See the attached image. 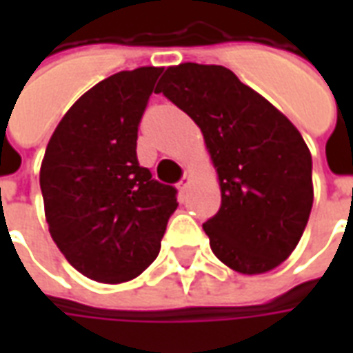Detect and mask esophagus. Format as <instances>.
I'll list each match as a JSON object with an SVG mask.
<instances>
[{"label": "esophagus", "mask_w": 353, "mask_h": 353, "mask_svg": "<svg viewBox=\"0 0 353 353\" xmlns=\"http://www.w3.org/2000/svg\"><path fill=\"white\" fill-rule=\"evenodd\" d=\"M189 185H191V176H189V172H187L183 179L179 181V189H181V191L185 192V191H187V189H189Z\"/></svg>", "instance_id": "1"}]
</instances>
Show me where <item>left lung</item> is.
Segmentation results:
<instances>
[{
	"instance_id": "left-lung-1",
	"label": "left lung",
	"mask_w": 353,
	"mask_h": 353,
	"mask_svg": "<svg viewBox=\"0 0 353 353\" xmlns=\"http://www.w3.org/2000/svg\"><path fill=\"white\" fill-rule=\"evenodd\" d=\"M159 92L199 124L217 174L221 208L202 225L215 257L248 276L280 266L314 202L312 154L301 132L223 65H170Z\"/></svg>"
}]
</instances>
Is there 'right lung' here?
<instances>
[{"mask_svg": "<svg viewBox=\"0 0 353 353\" xmlns=\"http://www.w3.org/2000/svg\"><path fill=\"white\" fill-rule=\"evenodd\" d=\"M162 68L100 81L68 109L39 170L49 232L68 263L101 283H124L161 252L176 189L136 157L139 119Z\"/></svg>", "mask_w": 353, "mask_h": 353, "instance_id": "obj_1", "label": "right lung"}]
</instances>
